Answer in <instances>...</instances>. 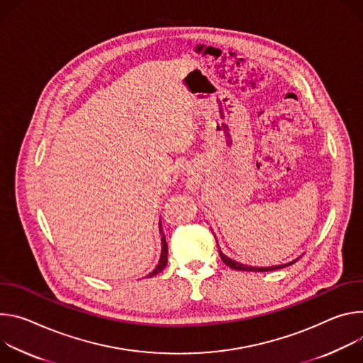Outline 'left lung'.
Masks as SVG:
<instances>
[{
    "label": "left lung",
    "mask_w": 363,
    "mask_h": 363,
    "mask_svg": "<svg viewBox=\"0 0 363 363\" xmlns=\"http://www.w3.org/2000/svg\"><path fill=\"white\" fill-rule=\"evenodd\" d=\"M218 242V240H216ZM219 255H220V258H222V261L229 267V268H232V269H238V271H254V272H265V271H274V269H279V268H284V267H289V265H293L296 261H298V258L297 259H294V261H291V262H287V264H281V265H275V267H250V265H244V264H240V262H236V261H233V259H230V258H228L220 250H219Z\"/></svg>",
    "instance_id": "obj_1"
}]
</instances>
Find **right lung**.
Here are the masks:
<instances>
[{"instance_id": "1", "label": "right lung", "mask_w": 363, "mask_h": 363, "mask_svg": "<svg viewBox=\"0 0 363 363\" xmlns=\"http://www.w3.org/2000/svg\"><path fill=\"white\" fill-rule=\"evenodd\" d=\"M158 230H160V235H161V257H160V261H158L157 267L147 275V278L157 275L158 272L163 271V269L166 268V265H167V252H169V248H167V242H166V236H164V233H163V229H161V223H160V229H158Z\"/></svg>"}]
</instances>
